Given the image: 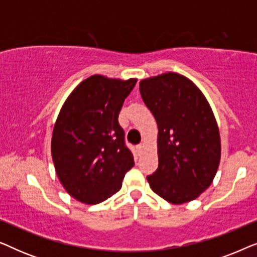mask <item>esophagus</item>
I'll use <instances>...</instances> for the list:
<instances>
[{
	"label": "esophagus",
	"instance_id": "34e87169",
	"mask_svg": "<svg viewBox=\"0 0 257 257\" xmlns=\"http://www.w3.org/2000/svg\"><path fill=\"white\" fill-rule=\"evenodd\" d=\"M143 147H144L143 144H139V145H137V146H136V149H137V152H140V151L143 150Z\"/></svg>",
	"mask_w": 257,
	"mask_h": 257
}]
</instances>
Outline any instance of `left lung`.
I'll return each mask as SVG.
<instances>
[{"label":"left lung","mask_w":257,"mask_h":257,"mask_svg":"<svg viewBox=\"0 0 257 257\" xmlns=\"http://www.w3.org/2000/svg\"><path fill=\"white\" fill-rule=\"evenodd\" d=\"M139 86L159 128V165L147 181L174 205L194 200L212 184L220 163V133L212 108L195 84L179 73L144 79Z\"/></svg>","instance_id":"1"}]
</instances>
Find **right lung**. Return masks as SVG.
<instances>
[{"instance_id":"1","label":"right lung","mask_w":257,"mask_h":257,"mask_svg":"<svg viewBox=\"0 0 257 257\" xmlns=\"http://www.w3.org/2000/svg\"><path fill=\"white\" fill-rule=\"evenodd\" d=\"M136 83L91 76L72 91L59 112L52 160L63 187L80 202L96 205L115 194L135 165L118 115Z\"/></svg>"}]
</instances>
